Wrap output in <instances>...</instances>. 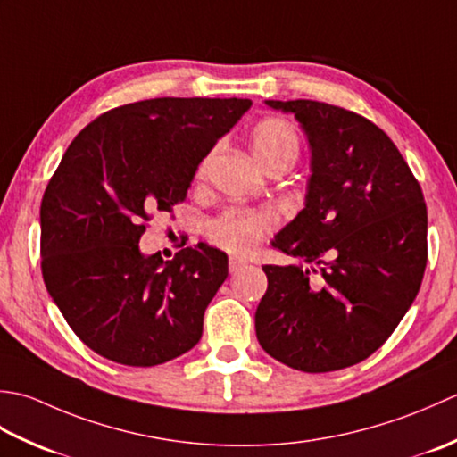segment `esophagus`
Here are the masks:
<instances>
[{"label": "esophagus", "mask_w": 457, "mask_h": 457, "mask_svg": "<svg viewBox=\"0 0 457 457\" xmlns=\"http://www.w3.org/2000/svg\"><path fill=\"white\" fill-rule=\"evenodd\" d=\"M246 264H248L246 260H242V258H237V256H230V258H228V270H230V274L240 272V270L245 268Z\"/></svg>", "instance_id": "34e87169"}]
</instances>
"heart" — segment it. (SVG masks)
<instances>
[{
  "label": "heart",
  "mask_w": 457,
  "mask_h": 457,
  "mask_svg": "<svg viewBox=\"0 0 457 457\" xmlns=\"http://www.w3.org/2000/svg\"><path fill=\"white\" fill-rule=\"evenodd\" d=\"M250 147L256 163L266 173L276 167H292L300 155V137L295 129L280 118H266L258 122L250 134ZM215 152H211L197 167V179L207 177L209 163ZM272 230V217L264 211H232L215 219L209 225V238L228 253L246 254L258 246L268 232Z\"/></svg>",
  "instance_id": "heart-1"
}]
</instances>
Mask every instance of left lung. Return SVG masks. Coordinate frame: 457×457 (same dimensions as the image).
Segmentation results:
<instances>
[{
    "label": "left lung",
    "mask_w": 457,
    "mask_h": 457,
    "mask_svg": "<svg viewBox=\"0 0 457 457\" xmlns=\"http://www.w3.org/2000/svg\"><path fill=\"white\" fill-rule=\"evenodd\" d=\"M300 122L312 150L305 207L272 246L297 260L262 266L254 315L270 357L303 372L372 355L420 290L428 212L420 183L383 129L315 100H266Z\"/></svg>",
    "instance_id": "left-lung-1"
}]
</instances>
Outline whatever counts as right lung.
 I'll use <instances>...</instances> for the list:
<instances>
[{
	"mask_svg": "<svg viewBox=\"0 0 457 457\" xmlns=\"http://www.w3.org/2000/svg\"><path fill=\"white\" fill-rule=\"evenodd\" d=\"M248 98H152L100 114L72 139L41 201L46 292L77 337L128 367L183 355L228 276L220 250L139 253L155 212L185 201L199 163Z\"/></svg>",
	"mask_w": 457,
	"mask_h": 457,
	"instance_id": "right-lung-1",
	"label": "right lung"
}]
</instances>
